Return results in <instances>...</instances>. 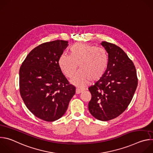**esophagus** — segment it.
Segmentation results:
<instances>
[{"instance_id":"34e87169","label":"esophagus","mask_w":153,"mask_h":153,"mask_svg":"<svg viewBox=\"0 0 153 153\" xmlns=\"http://www.w3.org/2000/svg\"><path fill=\"white\" fill-rule=\"evenodd\" d=\"M83 91H84V90H83V89L76 88V94H80V93H82Z\"/></svg>"}]
</instances>
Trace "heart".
Here are the masks:
<instances>
[{"mask_svg":"<svg viewBox=\"0 0 153 153\" xmlns=\"http://www.w3.org/2000/svg\"><path fill=\"white\" fill-rule=\"evenodd\" d=\"M58 65L65 77L71 78L77 70L80 71L71 80L76 86L83 87L91 81L96 82L105 74L108 65V57L102 48L85 43H77L70 49V55L60 56Z\"/></svg>","mask_w":153,"mask_h":153,"instance_id":"obj_1","label":"heart"}]
</instances>
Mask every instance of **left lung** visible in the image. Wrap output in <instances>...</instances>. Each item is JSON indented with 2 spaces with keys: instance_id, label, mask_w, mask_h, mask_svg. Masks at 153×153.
<instances>
[{
  "instance_id": "obj_1",
  "label": "left lung",
  "mask_w": 153,
  "mask_h": 153,
  "mask_svg": "<svg viewBox=\"0 0 153 153\" xmlns=\"http://www.w3.org/2000/svg\"><path fill=\"white\" fill-rule=\"evenodd\" d=\"M100 44L108 53V65L103 76L88 88L91 94L88 109L96 119L108 121L127 108L138 80L133 62L120 47L107 42Z\"/></svg>"
}]
</instances>
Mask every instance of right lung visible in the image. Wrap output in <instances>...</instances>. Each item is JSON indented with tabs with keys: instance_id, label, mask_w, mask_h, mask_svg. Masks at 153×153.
Returning a JSON list of instances; mask_svg holds the SVG:
<instances>
[{
	"instance_id": "right-lung-1",
	"label": "right lung",
	"mask_w": 153,
	"mask_h": 153,
	"mask_svg": "<svg viewBox=\"0 0 153 153\" xmlns=\"http://www.w3.org/2000/svg\"><path fill=\"white\" fill-rule=\"evenodd\" d=\"M68 46L65 40L43 43L30 51L20 68L21 97L35 116L47 122L63 116L76 93L58 65Z\"/></svg>"
}]
</instances>
